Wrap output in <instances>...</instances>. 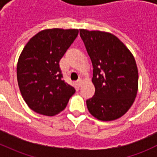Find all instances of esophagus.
I'll use <instances>...</instances> for the list:
<instances>
[{"label":"esophagus","instance_id":"1","mask_svg":"<svg viewBox=\"0 0 157 157\" xmlns=\"http://www.w3.org/2000/svg\"><path fill=\"white\" fill-rule=\"evenodd\" d=\"M77 82V84H78V86H81L82 85V78H78V79L77 80V82Z\"/></svg>","mask_w":157,"mask_h":157}]
</instances>
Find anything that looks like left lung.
Returning <instances> with one entry per match:
<instances>
[{"label": "left lung", "mask_w": 157, "mask_h": 157, "mask_svg": "<svg viewBox=\"0 0 157 157\" xmlns=\"http://www.w3.org/2000/svg\"><path fill=\"white\" fill-rule=\"evenodd\" d=\"M80 37L92 61L94 97L89 112L101 121L116 120L130 109L138 89V71L133 54L109 32L80 29Z\"/></svg>", "instance_id": "1"}]
</instances>
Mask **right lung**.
I'll return each instance as SVG.
<instances>
[{
    "label": "right lung",
    "mask_w": 157,
    "mask_h": 157,
    "mask_svg": "<svg viewBox=\"0 0 157 157\" xmlns=\"http://www.w3.org/2000/svg\"><path fill=\"white\" fill-rule=\"evenodd\" d=\"M78 34V29L43 30L29 40L20 53L18 85L25 102L37 113L58 114L75 93L62 78L59 62Z\"/></svg>",
    "instance_id": "add662e5"
}]
</instances>
